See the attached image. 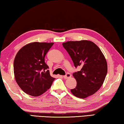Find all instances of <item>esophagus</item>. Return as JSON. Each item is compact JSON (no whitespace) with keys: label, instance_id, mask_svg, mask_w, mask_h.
<instances>
[{"label":"esophagus","instance_id":"34e87169","mask_svg":"<svg viewBox=\"0 0 124 124\" xmlns=\"http://www.w3.org/2000/svg\"><path fill=\"white\" fill-rule=\"evenodd\" d=\"M71 77V74L70 73H67L66 75H64L63 76V78L66 79H68V78H70Z\"/></svg>","mask_w":124,"mask_h":124}]
</instances>
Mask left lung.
Masks as SVG:
<instances>
[{
    "label": "left lung",
    "mask_w": 124,
    "mask_h": 124,
    "mask_svg": "<svg viewBox=\"0 0 124 124\" xmlns=\"http://www.w3.org/2000/svg\"><path fill=\"white\" fill-rule=\"evenodd\" d=\"M74 66H80V71L73 74L77 86L70 91L80 98L91 96L100 89L107 73V63L101 50L89 40L69 41L62 43Z\"/></svg>",
    "instance_id": "8db88e82"
}]
</instances>
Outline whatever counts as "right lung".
<instances>
[{"mask_svg":"<svg viewBox=\"0 0 124 124\" xmlns=\"http://www.w3.org/2000/svg\"><path fill=\"white\" fill-rule=\"evenodd\" d=\"M54 43L33 42L23 46L14 62L15 78L20 87L29 95L39 96L51 86L54 78L50 74L45 56Z\"/></svg>","mask_w":124,"mask_h":124,"instance_id":"add662e5","label":"right lung"}]
</instances>
